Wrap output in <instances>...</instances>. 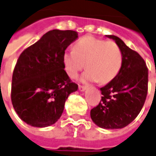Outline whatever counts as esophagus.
<instances>
[{
  "label": "esophagus",
  "mask_w": 156,
  "mask_h": 156,
  "mask_svg": "<svg viewBox=\"0 0 156 156\" xmlns=\"http://www.w3.org/2000/svg\"><path fill=\"white\" fill-rule=\"evenodd\" d=\"M85 89H86V86H84V85H81V84H79L80 91H84Z\"/></svg>",
  "instance_id": "esophagus-1"
}]
</instances>
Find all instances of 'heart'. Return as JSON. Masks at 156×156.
Here are the masks:
<instances>
[{
    "mask_svg": "<svg viewBox=\"0 0 156 156\" xmlns=\"http://www.w3.org/2000/svg\"><path fill=\"white\" fill-rule=\"evenodd\" d=\"M62 62L65 72L71 78H76L85 63L87 70L82 75V81L98 80L106 84L120 71L123 55L114 41L85 36L76 42L74 49H67L63 53Z\"/></svg>",
    "mask_w": 156,
    "mask_h": 156,
    "instance_id": "b5f03b06",
    "label": "heart"
}]
</instances>
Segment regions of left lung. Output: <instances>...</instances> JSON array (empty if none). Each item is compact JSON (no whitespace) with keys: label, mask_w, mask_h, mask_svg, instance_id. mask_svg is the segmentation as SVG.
Masks as SVG:
<instances>
[{"label":"left lung","mask_w":156,"mask_h":156,"mask_svg":"<svg viewBox=\"0 0 156 156\" xmlns=\"http://www.w3.org/2000/svg\"><path fill=\"white\" fill-rule=\"evenodd\" d=\"M118 44L123 62L117 76L101 88L102 99L90 112L93 121L103 129H122L139 114L148 91V68L137 52L115 36H107Z\"/></svg>","instance_id":"1"}]
</instances>
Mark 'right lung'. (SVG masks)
<instances>
[{"label":"right lung","instance_id":"right-lung-1","mask_svg":"<svg viewBox=\"0 0 156 156\" xmlns=\"http://www.w3.org/2000/svg\"><path fill=\"white\" fill-rule=\"evenodd\" d=\"M77 37L72 30H52L19 55L12 76L11 102L27 124L39 128L54 124L67 97L78 89L62 62L63 53Z\"/></svg>","mask_w":156,"mask_h":156}]
</instances>
